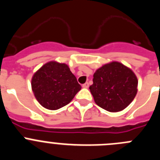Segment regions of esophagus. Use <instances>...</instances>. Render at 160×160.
<instances>
[{"mask_svg": "<svg viewBox=\"0 0 160 160\" xmlns=\"http://www.w3.org/2000/svg\"><path fill=\"white\" fill-rule=\"evenodd\" d=\"M82 87L83 88H88L89 87V83L88 82H86L82 85Z\"/></svg>", "mask_w": 160, "mask_h": 160, "instance_id": "obj_1", "label": "esophagus"}]
</instances>
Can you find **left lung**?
Here are the masks:
<instances>
[{"label":"left lung","mask_w":160,"mask_h":160,"mask_svg":"<svg viewBox=\"0 0 160 160\" xmlns=\"http://www.w3.org/2000/svg\"><path fill=\"white\" fill-rule=\"evenodd\" d=\"M138 80L132 70L113 62L96 70L90 90L98 107L110 112H118L135 98Z\"/></svg>","instance_id":"8db88e82"}]
</instances>
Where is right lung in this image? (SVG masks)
Segmentation results:
<instances>
[{
  "mask_svg": "<svg viewBox=\"0 0 160 160\" xmlns=\"http://www.w3.org/2000/svg\"><path fill=\"white\" fill-rule=\"evenodd\" d=\"M31 85L41 105L53 111L70 103L82 88L67 65L56 62L46 63L38 70Z\"/></svg>",
  "mask_w": 160,
  "mask_h": 160,
  "instance_id": "right-lung-1",
  "label": "right lung"
}]
</instances>
